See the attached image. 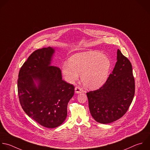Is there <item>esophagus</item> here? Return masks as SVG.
<instances>
[{"mask_svg": "<svg viewBox=\"0 0 150 150\" xmlns=\"http://www.w3.org/2000/svg\"><path fill=\"white\" fill-rule=\"evenodd\" d=\"M75 91L76 93H82L83 92V90L79 86H76L75 88Z\"/></svg>", "mask_w": 150, "mask_h": 150, "instance_id": "esophagus-1", "label": "esophagus"}]
</instances>
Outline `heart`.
<instances>
[{"instance_id": "1", "label": "heart", "mask_w": 150, "mask_h": 150, "mask_svg": "<svg viewBox=\"0 0 150 150\" xmlns=\"http://www.w3.org/2000/svg\"><path fill=\"white\" fill-rule=\"evenodd\" d=\"M111 67L110 59L96 51H86L72 55L69 62H65L62 72L69 82H74L79 78L83 84L90 89L103 85L108 79Z\"/></svg>"}]
</instances>
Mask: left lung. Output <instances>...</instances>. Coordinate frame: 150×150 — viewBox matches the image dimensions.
Returning <instances> with one entry per match:
<instances>
[{"label":"left lung","mask_w":150,"mask_h":150,"mask_svg":"<svg viewBox=\"0 0 150 150\" xmlns=\"http://www.w3.org/2000/svg\"><path fill=\"white\" fill-rule=\"evenodd\" d=\"M135 94V81L129 60L118 49L117 62L106 82L86 93L93 119L108 124L121 118L128 111Z\"/></svg>","instance_id":"obj_1"}]
</instances>
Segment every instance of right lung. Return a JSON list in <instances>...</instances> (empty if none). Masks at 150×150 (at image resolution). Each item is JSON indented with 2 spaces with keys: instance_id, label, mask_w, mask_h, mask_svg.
Wrapping results in <instances>:
<instances>
[{
  "instance_id": "obj_1",
  "label": "right lung",
  "mask_w": 150,
  "mask_h": 150,
  "mask_svg": "<svg viewBox=\"0 0 150 150\" xmlns=\"http://www.w3.org/2000/svg\"><path fill=\"white\" fill-rule=\"evenodd\" d=\"M55 50L51 47L34 51L19 72L18 92L25 113L49 128L61 125L67 116V105L74 86L62 80L61 69L50 66ZM39 82L35 86L34 80Z\"/></svg>"
}]
</instances>
